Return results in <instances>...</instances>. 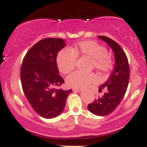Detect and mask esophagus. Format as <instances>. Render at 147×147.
Segmentation results:
<instances>
[{
    "label": "esophagus",
    "instance_id": "esophagus-1",
    "mask_svg": "<svg viewBox=\"0 0 147 147\" xmlns=\"http://www.w3.org/2000/svg\"><path fill=\"white\" fill-rule=\"evenodd\" d=\"M74 92H80L82 91V89H78V88H73L72 89Z\"/></svg>",
    "mask_w": 147,
    "mask_h": 147
}]
</instances>
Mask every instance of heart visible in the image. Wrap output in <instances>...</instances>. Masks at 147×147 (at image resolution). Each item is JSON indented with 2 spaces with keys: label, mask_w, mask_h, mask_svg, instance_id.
I'll list each match as a JSON object with an SVG mask.
<instances>
[{
  "label": "heart",
  "mask_w": 147,
  "mask_h": 147,
  "mask_svg": "<svg viewBox=\"0 0 147 147\" xmlns=\"http://www.w3.org/2000/svg\"><path fill=\"white\" fill-rule=\"evenodd\" d=\"M77 57L90 59V68H94L102 74H107L112 69L114 61L108 55V50L105 46L92 40L83 41L75 47L69 50H63L57 54V64L62 73L68 74L75 67ZM96 79V75L93 72L83 73L73 72L67 78V85L73 88H82L88 85Z\"/></svg>",
  "instance_id": "b5f03b06"
}]
</instances>
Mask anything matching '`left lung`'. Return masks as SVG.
Masks as SVG:
<instances>
[{
  "mask_svg": "<svg viewBox=\"0 0 147 147\" xmlns=\"http://www.w3.org/2000/svg\"><path fill=\"white\" fill-rule=\"evenodd\" d=\"M112 49L115 54V64L112 74L106 82L100 86L99 91L106 88L107 92L102 97L95 99L89 104V111L98 116H105L112 113L122 100L129 80V65L123 49L117 42L108 37L98 36Z\"/></svg>",
  "mask_w": 147,
  "mask_h": 147,
  "instance_id": "1",
  "label": "left lung"
}]
</instances>
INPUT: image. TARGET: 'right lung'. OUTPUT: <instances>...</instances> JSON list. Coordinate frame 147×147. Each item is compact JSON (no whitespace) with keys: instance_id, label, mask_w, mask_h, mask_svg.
<instances>
[{"instance_id":"right-lung-1","label":"right lung","mask_w":147,"mask_h":147,"mask_svg":"<svg viewBox=\"0 0 147 147\" xmlns=\"http://www.w3.org/2000/svg\"><path fill=\"white\" fill-rule=\"evenodd\" d=\"M66 45L60 38H44L26 53L20 69L22 88L30 105L45 119L56 117L65 109L72 90L57 89L65 82L57 65L58 52Z\"/></svg>"}]
</instances>
